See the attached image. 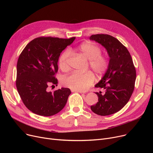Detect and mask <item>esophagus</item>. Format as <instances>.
I'll use <instances>...</instances> for the list:
<instances>
[{
	"instance_id": "34e87169",
	"label": "esophagus",
	"mask_w": 153,
	"mask_h": 153,
	"mask_svg": "<svg viewBox=\"0 0 153 153\" xmlns=\"http://www.w3.org/2000/svg\"><path fill=\"white\" fill-rule=\"evenodd\" d=\"M71 92H79V93H81V94H82V93H85V92H84V91H76V90H73V89L71 90Z\"/></svg>"
}]
</instances>
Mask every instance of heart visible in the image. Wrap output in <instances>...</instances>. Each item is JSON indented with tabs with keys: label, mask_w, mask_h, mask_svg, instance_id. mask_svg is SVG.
Masks as SVG:
<instances>
[{
	"label": "heart",
	"mask_w": 153,
	"mask_h": 153,
	"mask_svg": "<svg viewBox=\"0 0 153 153\" xmlns=\"http://www.w3.org/2000/svg\"><path fill=\"white\" fill-rule=\"evenodd\" d=\"M77 50L89 59V66L96 74L101 76L105 73L109 66V61L105 56L101 54L100 47L91 43L84 42L80 45ZM70 56L71 51L66 49L60 54L58 58L59 66L63 71L69 69L68 61ZM94 80V74L91 71H87L85 73L73 72L64 77L62 82L64 85L70 89L84 91L92 85Z\"/></svg>",
	"instance_id": "1"
}]
</instances>
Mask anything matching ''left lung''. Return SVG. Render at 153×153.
Returning a JSON list of instances; mask_svg holds the SVG:
<instances>
[{"mask_svg":"<svg viewBox=\"0 0 153 153\" xmlns=\"http://www.w3.org/2000/svg\"><path fill=\"white\" fill-rule=\"evenodd\" d=\"M89 38L105 48L110 58L105 74L95 85L104 89L105 92H95L98 102L91 108L101 116L114 114L126 105L134 91L136 74L131 56L127 48L114 36L97 34Z\"/></svg>","mask_w":153,"mask_h":153,"instance_id":"8db88e82","label":"left lung"}]
</instances>
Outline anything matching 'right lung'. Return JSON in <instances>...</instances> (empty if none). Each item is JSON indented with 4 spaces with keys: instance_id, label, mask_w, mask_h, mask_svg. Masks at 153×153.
I'll use <instances>...</instances> for the list:
<instances>
[{
    "instance_id": "add662e5",
    "label": "right lung",
    "mask_w": 153,
    "mask_h": 153,
    "mask_svg": "<svg viewBox=\"0 0 153 153\" xmlns=\"http://www.w3.org/2000/svg\"><path fill=\"white\" fill-rule=\"evenodd\" d=\"M51 36L38 37L24 48L17 61L16 86L26 107L44 117L54 115L66 105L71 92L62 87L48 91L50 85H57L55 74L61 53L74 41Z\"/></svg>"
}]
</instances>
